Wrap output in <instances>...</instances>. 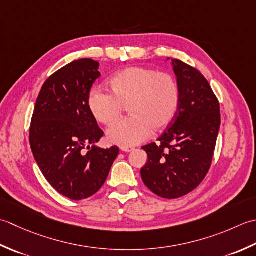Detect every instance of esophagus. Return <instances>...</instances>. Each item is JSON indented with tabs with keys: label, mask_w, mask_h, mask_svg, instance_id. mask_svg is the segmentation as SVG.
<instances>
[{
	"label": "esophagus",
	"mask_w": 256,
	"mask_h": 256,
	"mask_svg": "<svg viewBox=\"0 0 256 256\" xmlns=\"http://www.w3.org/2000/svg\"><path fill=\"white\" fill-rule=\"evenodd\" d=\"M120 150L124 151V152H130V151H134V147H120Z\"/></svg>",
	"instance_id": "1"
}]
</instances>
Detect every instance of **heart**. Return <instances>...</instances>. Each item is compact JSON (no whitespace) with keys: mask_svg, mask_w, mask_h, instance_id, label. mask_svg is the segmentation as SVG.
Here are the masks:
<instances>
[{"mask_svg":"<svg viewBox=\"0 0 256 256\" xmlns=\"http://www.w3.org/2000/svg\"><path fill=\"white\" fill-rule=\"evenodd\" d=\"M112 94L92 90L87 98L88 110L98 122H117L128 106L132 114L108 129L114 144L129 147L148 139L154 129L161 132L174 120L180 106V87L169 72L134 66L118 72L109 80Z\"/></svg>","mask_w":256,"mask_h":256,"instance_id":"b5f03b06","label":"heart"}]
</instances>
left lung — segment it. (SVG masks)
Wrapping results in <instances>:
<instances>
[{"label": "left lung", "instance_id": "left-lung-1", "mask_svg": "<svg viewBox=\"0 0 256 256\" xmlns=\"http://www.w3.org/2000/svg\"><path fill=\"white\" fill-rule=\"evenodd\" d=\"M171 64L180 87L179 110L159 144L142 147L148 162L140 171L146 186L164 199L188 194L206 178L221 124L220 104L206 77L179 60Z\"/></svg>", "mask_w": 256, "mask_h": 256}]
</instances>
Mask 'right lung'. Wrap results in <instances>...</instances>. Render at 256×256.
Here are the masks:
<instances>
[{"label":"right lung","mask_w":256,"mask_h":256,"mask_svg":"<svg viewBox=\"0 0 256 256\" xmlns=\"http://www.w3.org/2000/svg\"><path fill=\"white\" fill-rule=\"evenodd\" d=\"M98 67V62L82 58L54 72L42 86L30 122V149L42 174L70 200L95 194L119 154L116 146L102 149L94 144L104 136L87 106L92 86L100 76Z\"/></svg>","instance_id":"right-lung-1"}]
</instances>
